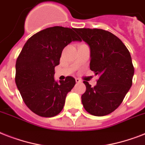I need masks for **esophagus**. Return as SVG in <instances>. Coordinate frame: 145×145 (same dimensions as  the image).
<instances>
[{"label": "esophagus", "mask_w": 145, "mask_h": 145, "mask_svg": "<svg viewBox=\"0 0 145 145\" xmlns=\"http://www.w3.org/2000/svg\"><path fill=\"white\" fill-rule=\"evenodd\" d=\"M75 80H76V82H77V83H80V82H82V80L80 79V78H76V79H75Z\"/></svg>", "instance_id": "1"}]
</instances>
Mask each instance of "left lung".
<instances>
[{"instance_id":"left-lung-1","label":"left lung","mask_w":145,"mask_h":145,"mask_svg":"<svg viewBox=\"0 0 145 145\" xmlns=\"http://www.w3.org/2000/svg\"><path fill=\"white\" fill-rule=\"evenodd\" d=\"M90 47V69L99 78L94 87L88 82L82 95L85 110L98 117L117 109L133 84L134 66L130 52L114 34L99 28H77Z\"/></svg>"}]
</instances>
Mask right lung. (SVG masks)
<instances>
[{
    "label": "right lung",
    "instance_id": "1",
    "mask_svg": "<svg viewBox=\"0 0 145 145\" xmlns=\"http://www.w3.org/2000/svg\"><path fill=\"white\" fill-rule=\"evenodd\" d=\"M75 30L54 26L40 31L26 41L17 58L15 81L25 104L38 116L59 114L76 84L72 77L59 83L54 80L63 49L71 41L81 40Z\"/></svg>",
    "mask_w": 145,
    "mask_h": 145
}]
</instances>
